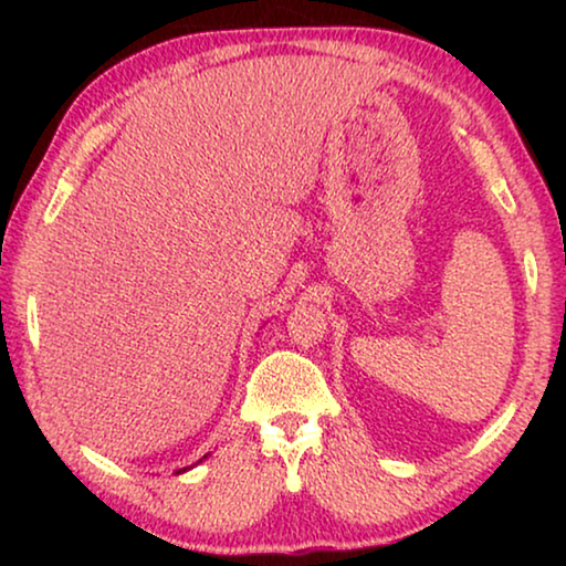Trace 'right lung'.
I'll return each instance as SVG.
<instances>
[{
	"label": "right lung",
	"mask_w": 566,
	"mask_h": 566,
	"mask_svg": "<svg viewBox=\"0 0 566 566\" xmlns=\"http://www.w3.org/2000/svg\"><path fill=\"white\" fill-rule=\"evenodd\" d=\"M180 471H185V469H180ZM180 471H177V474H180Z\"/></svg>",
	"instance_id": "1"
}]
</instances>
